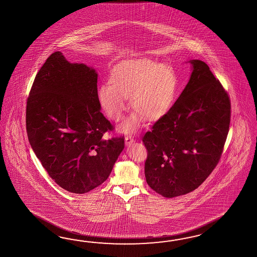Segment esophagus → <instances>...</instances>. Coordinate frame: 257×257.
Listing matches in <instances>:
<instances>
[{
  "label": "esophagus",
  "instance_id": "34e87169",
  "mask_svg": "<svg viewBox=\"0 0 257 257\" xmlns=\"http://www.w3.org/2000/svg\"><path fill=\"white\" fill-rule=\"evenodd\" d=\"M135 141V139H134V138L132 137V136H127L125 138V143L127 145H130L133 143Z\"/></svg>",
  "mask_w": 257,
  "mask_h": 257
}]
</instances>
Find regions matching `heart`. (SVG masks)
Segmentation results:
<instances>
[{
    "label": "heart",
    "instance_id": "obj_1",
    "mask_svg": "<svg viewBox=\"0 0 257 257\" xmlns=\"http://www.w3.org/2000/svg\"><path fill=\"white\" fill-rule=\"evenodd\" d=\"M110 83L98 89V99L107 117L114 121L123 118L130 97L137 111L122 127L124 132L135 131L144 116L159 119L166 112L175 98L177 80L174 69L166 64L151 60L126 61L113 67Z\"/></svg>",
    "mask_w": 257,
    "mask_h": 257
}]
</instances>
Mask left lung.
Masks as SVG:
<instances>
[{"label":"left lung","mask_w":257,"mask_h":257,"mask_svg":"<svg viewBox=\"0 0 257 257\" xmlns=\"http://www.w3.org/2000/svg\"><path fill=\"white\" fill-rule=\"evenodd\" d=\"M190 63L187 86L142 138L146 180L165 198L188 194L206 180L219 163L229 130L227 92L206 63Z\"/></svg>","instance_id":"8db88e82"}]
</instances>
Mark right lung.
Segmentation results:
<instances>
[{
  "instance_id": "right-lung-1",
  "label": "right lung",
  "mask_w": 257,
  "mask_h": 257,
  "mask_svg": "<svg viewBox=\"0 0 257 257\" xmlns=\"http://www.w3.org/2000/svg\"><path fill=\"white\" fill-rule=\"evenodd\" d=\"M97 74L68 62L60 52L46 59L26 106L27 135L51 178L69 192L100 186L124 149V136L103 138L114 126L100 110Z\"/></svg>"
}]
</instances>
